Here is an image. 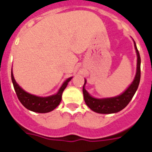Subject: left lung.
Listing matches in <instances>:
<instances>
[{"label": "left lung", "instance_id": "obj_1", "mask_svg": "<svg viewBox=\"0 0 152 152\" xmlns=\"http://www.w3.org/2000/svg\"><path fill=\"white\" fill-rule=\"evenodd\" d=\"M134 47H135L137 56V72H136V76H135L133 83L122 94L117 96V97H114V98H109V99H94L89 95V93L85 89V87H84L86 85V80H85V84L83 86L84 99H85L86 105L88 106L92 111L98 112V113H101V114L115 113V112H120L122 109H124L129 104V102H130L131 99H133L134 94L137 91L141 77V58L135 42H134Z\"/></svg>", "mask_w": 152, "mask_h": 152}]
</instances>
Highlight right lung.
<instances>
[{
    "instance_id": "right-lung-1",
    "label": "right lung",
    "mask_w": 152,
    "mask_h": 152,
    "mask_svg": "<svg viewBox=\"0 0 152 152\" xmlns=\"http://www.w3.org/2000/svg\"><path fill=\"white\" fill-rule=\"evenodd\" d=\"M11 79L18 100L26 108L34 112L46 113V112L53 111V109L56 108L58 106L61 102V99H62V94H63V90L65 89L72 78H68L65 82L63 83V86H61V88L56 94L50 96V97H45V98H40V97L32 95V94L25 92L24 90L21 89L18 84L16 83L12 72Z\"/></svg>"
}]
</instances>
